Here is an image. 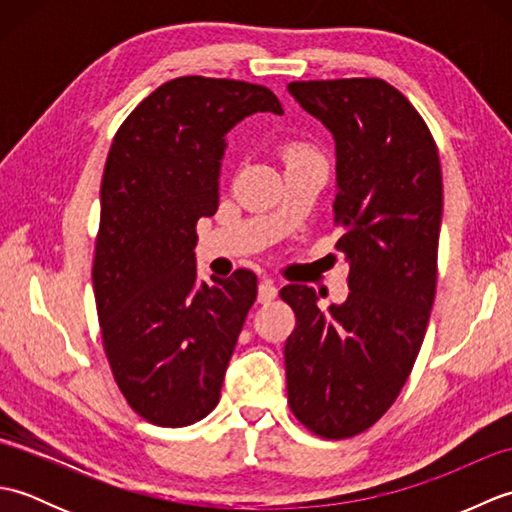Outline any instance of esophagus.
<instances>
[{"instance_id":"esophagus-1","label":"esophagus","mask_w":512,"mask_h":512,"mask_svg":"<svg viewBox=\"0 0 512 512\" xmlns=\"http://www.w3.org/2000/svg\"><path fill=\"white\" fill-rule=\"evenodd\" d=\"M277 297V286L270 279H264L257 288V301L259 303H270Z\"/></svg>"}]
</instances>
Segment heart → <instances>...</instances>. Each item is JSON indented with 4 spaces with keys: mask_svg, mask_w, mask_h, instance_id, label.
<instances>
[{
    "mask_svg": "<svg viewBox=\"0 0 512 512\" xmlns=\"http://www.w3.org/2000/svg\"><path fill=\"white\" fill-rule=\"evenodd\" d=\"M308 158H319L317 151L303 143H292L284 149V160L286 162H297V160H308Z\"/></svg>",
    "mask_w": 512,
    "mask_h": 512,
    "instance_id": "obj_1",
    "label": "heart"
}]
</instances>
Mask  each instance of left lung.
<instances>
[{
    "label": "left lung",
    "mask_w": 512,
    "mask_h": 512,
    "mask_svg": "<svg viewBox=\"0 0 512 512\" xmlns=\"http://www.w3.org/2000/svg\"><path fill=\"white\" fill-rule=\"evenodd\" d=\"M288 92L336 140V250L350 262L341 306L281 288L297 317L284 347L288 405L325 440L367 431L416 363L438 284L442 169L436 140L383 79L292 81Z\"/></svg>",
    "instance_id": "1"
}]
</instances>
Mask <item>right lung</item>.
Segmentation results:
<instances>
[{"label": "right lung", "instance_id": "obj_1", "mask_svg": "<svg viewBox=\"0 0 512 512\" xmlns=\"http://www.w3.org/2000/svg\"><path fill=\"white\" fill-rule=\"evenodd\" d=\"M255 112L284 114L264 85L178 76L136 105L101 182L92 284L103 350L127 405L158 427H187L220 402L257 277L195 279L200 217L220 202L224 134Z\"/></svg>", "mask_w": 512, "mask_h": 512}]
</instances>
